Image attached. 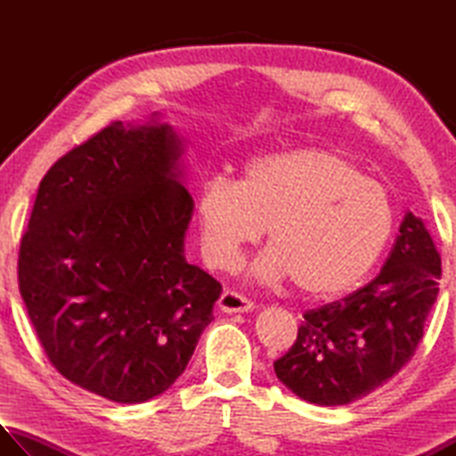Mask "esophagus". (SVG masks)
I'll return each mask as SVG.
<instances>
[{
	"instance_id": "34e87169",
	"label": "esophagus",
	"mask_w": 456,
	"mask_h": 456,
	"mask_svg": "<svg viewBox=\"0 0 456 456\" xmlns=\"http://www.w3.org/2000/svg\"><path fill=\"white\" fill-rule=\"evenodd\" d=\"M217 307L223 314H248L253 312L255 304L250 302V299L239 296L237 292H233V289H225L219 297Z\"/></svg>"
}]
</instances>
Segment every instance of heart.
Wrapping results in <instances>:
<instances>
[{
	"instance_id": "b5f03b06",
	"label": "heart",
	"mask_w": 456,
	"mask_h": 456,
	"mask_svg": "<svg viewBox=\"0 0 456 456\" xmlns=\"http://www.w3.org/2000/svg\"><path fill=\"white\" fill-rule=\"evenodd\" d=\"M201 255L235 266L245 245H270L250 273L260 282L292 278L299 292L353 288L388 247L395 211L384 183L333 151L296 147L248 160L239 182L211 176L193 206Z\"/></svg>"
}]
</instances>
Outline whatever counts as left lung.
Returning a JSON list of instances; mask_svg holds the SVG:
<instances>
[{"label": "left lung", "mask_w": 456, "mask_h": 456, "mask_svg": "<svg viewBox=\"0 0 456 456\" xmlns=\"http://www.w3.org/2000/svg\"><path fill=\"white\" fill-rule=\"evenodd\" d=\"M441 256L421 217L408 211L370 284L304 315L274 372L297 398L345 405L380 388L413 356L433 304Z\"/></svg>", "instance_id": "left-lung-1"}]
</instances>
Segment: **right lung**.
<instances>
[{"label": "right lung", "instance_id": "1", "mask_svg": "<svg viewBox=\"0 0 456 456\" xmlns=\"http://www.w3.org/2000/svg\"><path fill=\"white\" fill-rule=\"evenodd\" d=\"M183 151L160 113L111 123L46 172L19 248V292L48 361L118 403L176 382L221 296L183 255Z\"/></svg>", "mask_w": 456, "mask_h": 456}]
</instances>
